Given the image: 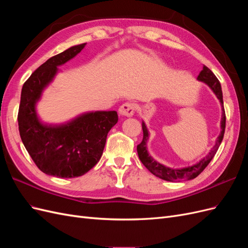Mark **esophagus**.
<instances>
[{
    "label": "esophagus",
    "mask_w": 248,
    "mask_h": 248,
    "mask_svg": "<svg viewBox=\"0 0 248 248\" xmlns=\"http://www.w3.org/2000/svg\"><path fill=\"white\" fill-rule=\"evenodd\" d=\"M134 110H136V107H134L133 103L125 102L119 108V114L124 117H132L134 114Z\"/></svg>",
    "instance_id": "1"
}]
</instances>
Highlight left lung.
Wrapping results in <instances>:
<instances>
[{
  "label": "left lung",
  "instance_id": "left-lung-1",
  "mask_svg": "<svg viewBox=\"0 0 248 248\" xmlns=\"http://www.w3.org/2000/svg\"><path fill=\"white\" fill-rule=\"evenodd\" d=\"M198 79L205 82L206 85H208L210 88H211L214 94L216 95L217 98L219 99L221 109H222V115H221V121H220V127H221V131L220 134L216 140V144L215 146L211 149V151L209 152V154L204 157V158L201 159L198 163L193 164L191 167H187L183 169H170L168 168L163 164L157 162L154 158H152L151 156L149 155L148 150H147V141L149 139V131L146 127V124L142 122L141 127H142V132H144V137H142V140L140 145H138V154L141 163L152 172L153 175L156 177H158L162 180H166V181H171V182H180L183 181V180H191L198 177L201 172L206 169V167L210 163V161L212 160L214 155L216 154L217 150H218L222 139H223V134H224V129H226V112H224V108H223V100H222V91H221V86L219 84V80L217 79V78L214 76V73L210 70L207 66L202 67V70L200 72Z\"/></svg>",
  "mask_w": 248,
  "mask_h": 248
}]
</instances>
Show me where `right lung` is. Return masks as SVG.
<instances>
[{"mask_svg": "<svg viewBox=\"0 0 248 248\" xmlns=\"http://www.w3.org/2000/svg\"><path fill=\"white\" fill-rule=\"evenodd\" d=\"M86 43L71 46L37 68L22 86L18 109V129L24 146L38 169L58 178H76L88 172L99 161L107 137L118 122L115 110L82 114L61 125L43 124L36 103L44 88L61 66L76 57Z\"/></svg>", "mask_w": 248, "mask_h": 248, "instance_id": "1", "label": "right lung"}]
</instances>
